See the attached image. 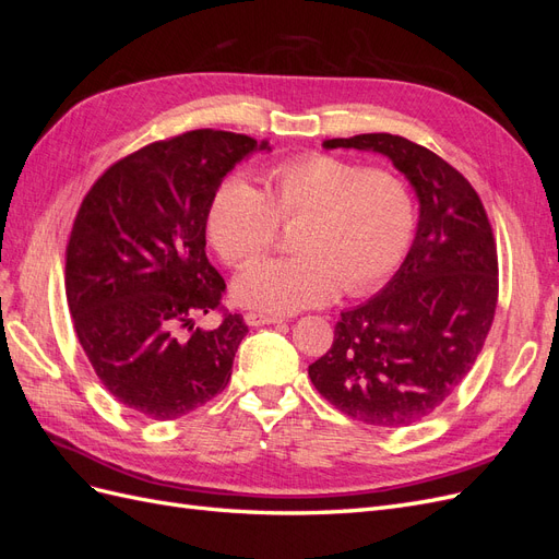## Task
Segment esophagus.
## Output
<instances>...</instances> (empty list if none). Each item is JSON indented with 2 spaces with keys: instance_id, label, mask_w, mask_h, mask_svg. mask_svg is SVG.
Instances as JSON below:
<instances>
[{
  "instance_id": "obj_1",
  "label": "esophagus",
  "mask_w": 559,
  "mask_h": 559,
  "mask_svg": "<svg viewBox=\"0 0 559 559\" xmlns=\"http://www.w3.org/2000/svg\"><path fill=\"white\" fill-rule=\"evenodd\" d=\"M245 321L249 326H265V324H282L284 317L277 314H261V312H247Z\"/></svg>"
}]
</instances>
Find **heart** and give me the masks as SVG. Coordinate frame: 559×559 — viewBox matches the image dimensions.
I'll return each instance as SVG.
<instances>
[{
    "mask_svg": "<svg viewBox=\"0 0 559 559\" xmlns=\"http://www.w3.org/2000/svg\"><path fill=\"white\" fill-rule=\"evenodd\" d=\"M282 224H298V257L247 265L233 282L238 302L261 312L292 314L326 306L343 289L373 292L403 259L415 228L408 186L386 170L331 154H308L275 165L265 193L242 175H228L212 193L210 240L230 265L275 245Z\"/></svg>",
    "mask_w": 559,
    "mask_h": 559,
    "instance_id": "b5f03b06",
    "label": "heart"
}]
</instances>
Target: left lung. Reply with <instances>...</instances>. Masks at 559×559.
I'll return each mask as SVG.
<instances>
[{"label": "left lung", "instance_id": "1", "mask_svg": "<svg viewBox=\"0 0 559 559\" xmlns=\"http://www.w3.org/2000/svg\"><path fill=\"white\" fill-rule=\"evenodd\" d=\"M382 154L419 202L408 257L382 289L341 312L331 349L308 376L337 411L370 427H408L471 370L492 326L497 247L473 186L433 151L389 132L326 140Z\"/></svg>", "mask_w": 559, "mask_h": 559}]
</instances>
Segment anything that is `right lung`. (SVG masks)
I'll return each instance as SVG.
<instances>
[{
    "mask_svg": "<svg viewBox=\"0 0 559 559\" xmlns=\"http://www.w3.org/2000/svg\"><path fill=\"white\" fill-rule=\"evenodd\" d=\"M267 140L193 130L154 142L99 177L67 245L64 289L79 343L126 408L177 419L222 394L247 324L218 308L224 277L207 261L212 193Z\"/></svg>",
    "mask_w": 559,
    "mask_h": 559,
    "instance_id": "obj_1",
    "label": "right lung"
}]
</instances>
